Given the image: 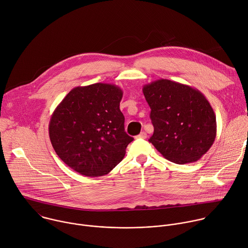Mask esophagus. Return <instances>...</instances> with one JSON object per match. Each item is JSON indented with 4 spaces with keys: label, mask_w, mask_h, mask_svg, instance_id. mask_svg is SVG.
Listing matches in <instances>:
<instances>
[{
    "label": "esophagus",
    "mask_w": 248,
    "mask_h": 248,
    "mask_svg": "<svg viewBox=\"0 0 248 248\" xmlns=\"http://www.w3.org/2000/svg\"><path fill=\"white\" fill-rule=\"evenodd\" d=\"M146 137H147V135H146L145 132H141L140 135L137 136L138 139H146Z\"/></svg>",
    "instance_id": "esophagus-1"
}]
</instances>
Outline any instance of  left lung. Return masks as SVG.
Masks as SVG:
<instances>
[{
    "instance_id": "8db88e82",
    "label": "left lung",
    "mask_w": 248,
    "mask_h": 248,
    "mask_svg": "<svg viewBox=\"0 0 248 248\" xmlns=\"http://www.w3.org/2000/svg\"><path fill=\"white\" fill-rule=\"evenodd\" d=\"M155 128L148 140L169 161L195 162L213 144L216 115L204 94L190 86L159 79L142 87Z\"/></svg>"
}]
</instances>
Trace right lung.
Wrapping results in <instances>:
<instances>
[{"label": "right lung", "instance_id": "1", "mask_svg": "<svg viewBox=\"0 0 248 248\" xmlns=\"http://www.w3.org/2000/svg\"><path fill=\"white\" fill-rule=\"evenodd\" d=\"M122 90L95 83L72 89L57 107L48 135L59 157L87 177L108 174L125 156L134 140L124 129L119 106Z\"/></svg>", "mask_w": 248, "mask_h": 248}]
</instances>
